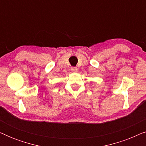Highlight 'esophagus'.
<instances>
[{
	"mask_svg": "<svg viewBox=\"0 0 146 146\" xmlns=\"http://www.w3.org/2000/svg\"><path fill=\"white\" fill-rule=\"evenodd\" d=\"M70 70L72 72H77L78 71V68L76 67H71Z\"/></svg>",
	"mask_w": 146,
	"mask_h": 146,
	"instance_id": "esophagus-1",
	"label": "esophagus"
}]
</instances>
